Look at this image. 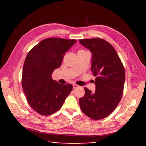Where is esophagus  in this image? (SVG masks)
Returning a JSON list of instances; mask_svg holds the SVG:
<instances>
[{
    "instance_id": "1",
    "label": "esophagus",
    "mask_w": 146,
    "mask_h": 146,
    "mask_svg": "<svg viewBox=\"0 0 146 146\" xmlns=\"http://www.w3.org/2000/svg\"><path fill=\"white\" fill-rule=\"evenodd\" d=\"M73 88H76L79 87V86L78 85H76V84H73Z\"/></svg>"
}]
</instances>
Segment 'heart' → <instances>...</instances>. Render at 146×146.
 Wrapping results in <instances>:
<instances>
[{
    "label": "heart",
    "instance_id": "heart-1",
    "mask_svg": "<svg viewBox=\"0 0 146 146\" xmlns=\"http://www.w3.org/2000/svg\"><path fill=\"white\" fill-rule=\"evenodd\" d=\"M83 51H85V50H83V49H80V50L78 51V52H83Z\"/></svg>",
    "mask_w": 146,
    "mask_h": 146
}]
</instances>
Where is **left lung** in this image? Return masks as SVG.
Masks as SVG:
<instances>
[{
	"instance_id": "1",
	"label": "left lung",
	"mask_w": 146,
	"mask_h": 146,
	"mask_svg": "<svg viewBox=\"0 0 146 146\" xmlns=\"http://www.w3.org/2000/svg\"><path fill=\"white\" fill-rule=\"evenodd\" d=\"M79 41L92 52V71L97 76L95 92L92 93L85 87V95L79 99L80 107L90 119L100 120L109 115L122 98L124 67L115 49L105 40L92 38Z\"/></svg>"
}]
</instances>
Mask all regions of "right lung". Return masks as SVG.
<instances>
[{
	"instance_id": "add662e5",
	"label": "right lung",
	"mask_w": 146,
	"mask_h": 146,
	"mask_svg": "<svg viewBox=\"0 0 146 146\" xmlns=\"http://www.w3.org/2000/svg\"><path fill=\"white\" fill-rule=\"evenodd\" d=\"M76 42L75 39L50 38L43 39L27 53L22 75V86L27 102L42 115L60 109L73 85H61L52 78L60 67L63 56Z\"/></svg>"
}]
</instances>
